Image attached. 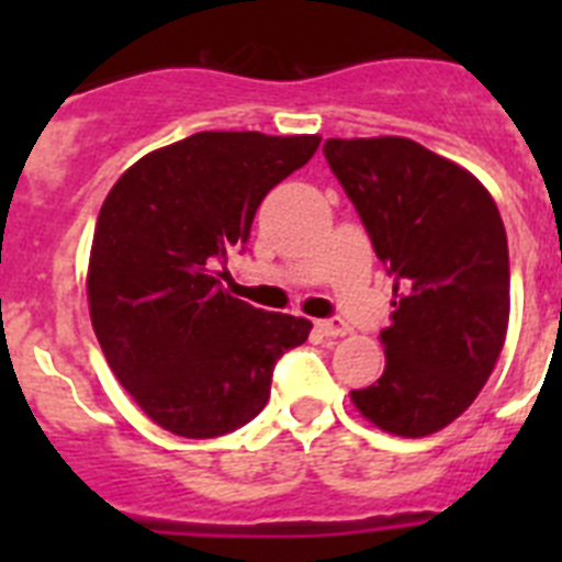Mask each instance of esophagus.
I'll use <instances>...</instances> for the list:
<instances>
[{
    "instance_id": "1",
    "label": "esophagus",
    "mask_w": 562,
    "mask_h": 562,
    "mask_svg": "<svg viewBox=\"0 0 562 562\" xmlns=\"http://www.w3.org/2000/svg\"><path fill=\"white\" fill-rule=\"evenodd\" d=\"M317 331L326 337H342L346 331H349V324L346 321H340V317H324V321H317Z\"/></svg>"
}]
</instances>
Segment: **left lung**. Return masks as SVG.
Returning <instances> with one entry per match:
<instances>
[{
    "mask_svg": "<svg viewBox=\"0 0 562 562\" xmlns=\"http://www.w3.org/2000/svg\"><path fill=\"white\" fill-rule=\"evenodd\" d=\"M326 162L394 278L385 371L351 402L394 436H430L493 374L509 324V247L493 196L408 137L326 140Z\"/></svg>",
    "mask_w": 562,
    "mask_h": 562,
    "instance_id": "8db88e82",
    "label": "left lung"
}]
</instances>
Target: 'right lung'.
<instances>
[{"instance_id": "right-lung-1", "label": "right lung", "mask_w": 562, "mask_h": 562, "mask_svg": "<svg viewBox=\"0 0 562 562\" xmlns=\"http://www.w3.org/2000/svg\"><path fill=\"white\" fill-rule=\"evenodd\" d=\"M317 134L196 132L114 182L89 256V315L109 369L160 428L213 439L270 400L306 317L227 295L220 267L250 238L267 193L310 162Z\"/></svg>"}]
</instances>
